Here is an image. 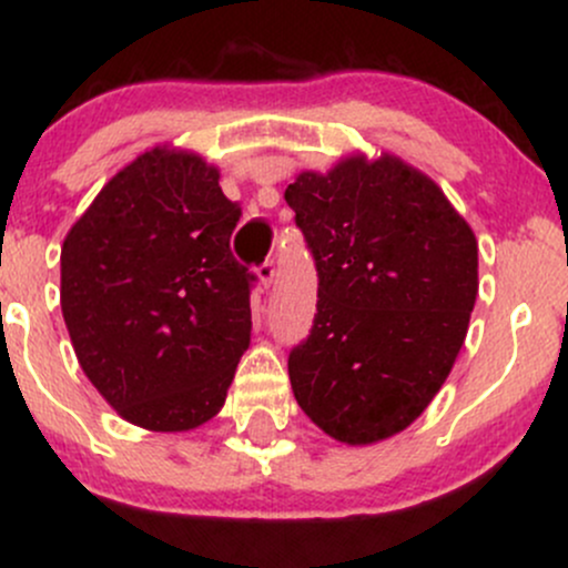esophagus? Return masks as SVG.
Returning <instances> with one entry per match:
<instances>
[{
    "label": "esophagus",
    "instance_id": "obj_1",
    "mask_svg": "<svg viewBox=\"0 0 568 568\" xmlns=\"http://www.w3.org/2000/svg\"><path fill=\"white\" fill-rule=\"evenodd\" d=\"M256 275H258V280H262L264 288H270V285L275 283V277H277V266H275V262H264V264L256 270Z\"/></svg>",
    "mask_w": 568,
    "mask_h": 568
}]
</instances>
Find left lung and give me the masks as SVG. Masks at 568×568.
Here are the masks:
<instances>
[{
	"label": "left lung",
	"mask_w": 568,
	"mask_h": 568,
	"mask_svg": "<svg viewBox=\"0 0 568 568\" xmlns=\"http://www.w3.org/2000/svg\"><path fill=\"white\" fill-rule=\"evenodd\" d=\"M285 202L321 280L315 325L288 357L296 403L347 446L393 438L465 344L478 240L443 189L395 154L298 173Z\"/></svg>",
	"instance_id": "1"
}]
</instances>
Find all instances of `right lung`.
Listing matches in <instances>:
<instances>
[{
  "mask_svg": "<svg viewBox=\"0 0 568 568\" xmlns=\"http://www.w3.org/2000/svg\"><path fill=\"white\" fill-rule=\"evenodd\" d=\"M237 221L219 168L165 143L112 175L63 240L77 361L130 425L186 433L224 406L251 344L253 275L230 251Z\"/></svg>",
  "mask_w": 568,
  "mask_h": 568,
  "instance_id": "1",
  "label": "right lung"
}]
</instances>
